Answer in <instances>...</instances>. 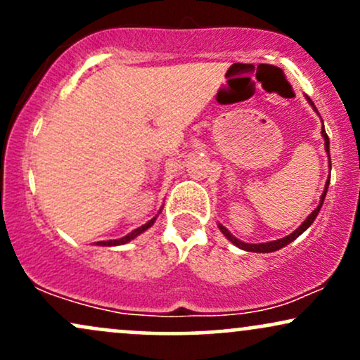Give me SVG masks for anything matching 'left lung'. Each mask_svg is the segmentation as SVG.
Here are the masks:
<instances>
[{
    "mask_svg": "<svg viewBox=\"0 0 360 360\" xmlns=\"http://www.w3.org/2000/svg\"><path fill=\"white\" fill-rule=\"evenodd\" d=\"M307 100H308V103L309 105L313 106V110L316 111L318 113V110H316V106L313 105V101L309 100V98L307 96ZM321 135H323V139H325V150H326V155H328V160H330V140H328V135H326V131H325V128H321ZM330 169H332V162H330ZM328 184H330V179L326 181V184H325V189H323V194H321V198H320V205L316 206L315 210H313L311 213L308 214V218L307 220H304L303 223H301V225L298 226V229L295 230V232L292 233H289L288 237H284V238H279V240H272V242H264V243H245V242H242V240H238L237 237H233L232 233L229 232V230L225 229V226L221 225V223H218V229L221 230V233L225 235L226 238H229L230 242L233 243V245H237L238 249H242V250H247V252H274V250H279V249H283V247H286L288 243H291L292 240H296V238L300 237L301 233L304 232V230L308 229L309 225H311L313 221H315V218L318 217V213H320V210H321V205H323V200H325V196H326V189H328Z\"/></svg>",
    "mask_w": 360,
    "mask_h": 360,
    "instance_id": "1",
    "label": "left lung"
}]
</instances>
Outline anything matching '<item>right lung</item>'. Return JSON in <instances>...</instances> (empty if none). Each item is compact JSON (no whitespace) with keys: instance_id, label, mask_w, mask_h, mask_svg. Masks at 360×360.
Here are the masks:
<instances>
[{"instance_id":"add662e5","label":"right lung","mask_w":360,"mask_h":360,"mask_svg":"<svg viewBox=\"0 0 360 360\" xmlns=\"http://www.w3.org/2000/svg\"><path fill=\"white\" fill-rule=\"evenodd\" d=\"M155 218L157 217H154L152 218V220H148L146 225H142V226H139V229H135V230H131L130 233L128 235H125V237H122V238H117V240H103V242H96V245H103V247H113V245H123V243H127V242H130V240H134L135 237H137V235H140V233H143L146 232L147 229H150L152 225H154V221H155Z\"/></svg>"}]
</instances>
